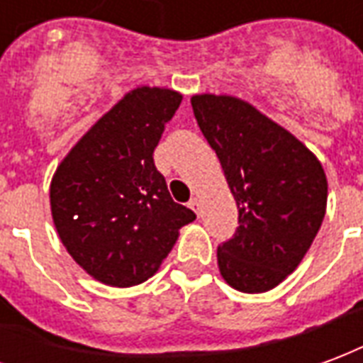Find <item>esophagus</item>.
Here are the masks:
<instances>
[{
  "instance_id": "esophagus-1",
  "label": "esophagus",
  "mask_w": 363,
  "mask_h": 363,
  "mask_svg": "<svg viewBox=\"0 0 363 363\" xmlns=\"http://www.w3.org/2000/svg\"><path fill=\"white\" fill-rule=\"evenodd\" d=\"M189 207L195 211V213L199 214L201 213V203H199V197H193L191 201H189Z\"/></svg>"
}]
</instances>
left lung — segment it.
<instances>
[{"label": "left lung", "instance_id": "obj_1", "mask_svg": "<svg viewBox=\"0 0 363 363\" xmlns=\"http://www.w3.org/2000/svg\"><path fill=\"white\" fill-rule=\"evenodd\" d=\"M191 106L240 211L236 236L216 251L222 279L240 292H269L296 271L321 228L325 170L300 139L242 98L207 92Z\"/></svg>", "mask_w": 363, "mask_h": 363}]
</instances>
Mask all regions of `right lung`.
<instances>
[{
  "label": "right lung",
  "instance_id": "add662e5",
  "mask_svg": "<svg viewBox=\"0 0 363 363\" xmlns=\"http://www.w3.org/2000/svg\"><path fill=\"white\" fill-rule=\"evenodd\" d=\"M182 94L137 86L75 143L55 168L50 208L57 236L77 265L116 288L155 274L179 228L195 220L174 203L156 170L155 149Z\"/></svg>",
  "mask_w": 363,
  "mask_h": 363
}]
</instances>
